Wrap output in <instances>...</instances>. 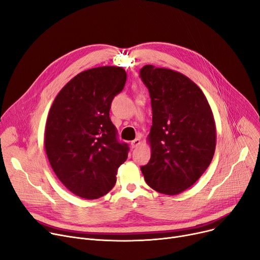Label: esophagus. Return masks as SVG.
Instances as JSON below:
<instances>
[{"label":"esophagus","instance_id":"34e87169","mask_svg":"<svg viewBox=\"0 0 260 260\" xmlns=\"http://www.w3.org/2000/svg\"><path fill=\"white\" fill-rule=\"evenodd\" d=\"M140 144H141V140H140V138H136L135 140H133V141L131 142V145H132V147H133V148L139 146Z\"/></svg>","mask_w":260,"mask_h":260}]
</instances>
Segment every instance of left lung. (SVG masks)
Returning <instances> with one entry per match:
<instances>
[{
	"instance_id": "left-lung-1",
	"label": "left lung",
	"mask_w": 260,
	"mask_h": 260,
	"mask_svg": "<svg viewBox=\"0 0 260 260\" xmlns=\"http://www.w3.org/2000/svg\"><path fill=\"white\" fill-rule=\"evenodd\" d=\"M140 77L149 91L153 125L151 159L141 172L157 192L178 195L209 168L216 147L211 106L197 84L176 71L145 65Z\"/></svg>"
}]
</instances>
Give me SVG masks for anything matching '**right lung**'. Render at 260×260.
Returning a JSON list of instances; mask_svg holds the SVG:
<instances>
[{
  "mask_svg": "<svg viewBox=\"0 0 260 260\" xmlns=\"http://www.w3.org/2000/svg\"><path fill=\"white\" fill-rule=\"evenodd\" d=\"M125 82L122 67L84 71L60 90L49 109L44 133L47 158L59 180L81 198L106 195L127 159L128 145L118 141L109 118L112 101Z\"/></svg>",
  "mask_w": 260,
  "mask_h": 260,
  "instance_id": "obj_1",
  "label": "right lung"
}]
</instances>
